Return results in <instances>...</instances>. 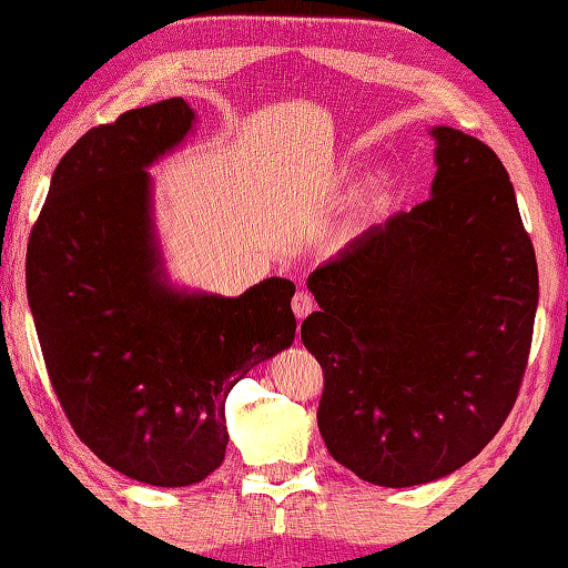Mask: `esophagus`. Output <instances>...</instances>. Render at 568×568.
I'll use <instances>...</instances> for the list:
<instances>
[{
  "instance_id": "1",
  "label": "esophagus",
  "mask_w": 568,
  "mask_h": 568,
  "mask_svg": "<svg viewBox=\"0 0 568 568\" xmlns=\"http://www.w3.org/2000/svg\"><path fill=\"white\" fill-rule=\"evenodd\" d=\"M292 310H294V315H297V320H304L312 310H315V297H312L307 290H300L292 297Z\"/></svg>"
}]
</instances>
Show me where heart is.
<instances>
[{
  "label": "heart",
  "mask_w": 568,
  "mask_h": 568,
  "mask_svg": "<svg viewBox=\"0 0 568 568\" xmlns=\"http://www.w3.org/2000/svg\"><path fill=\"white\" fill-rule=\"evenodd\" d=\"M389 192L392 186L386 182V176L374 179V182H368L364 189H361V194L356 196V215L358 217H374L376 212H379L386 202H389Z\"/></svg>",
  "instance_id": "heart-1"
}]
</instances>
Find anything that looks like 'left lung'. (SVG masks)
Instances as JSON below:
<instances>
[{
	"mask_svg": "<svg viewBox=\"0 0 568 568\" xmlns=\"http://www.w3.org/2000/svg\"><path fill=\"white\" fill-rule=\"evenodd\" d=\"M433 196L307 278L302 343L325 376L317 425L364 481L413 487L479 454L528 366L538 264L489 145L435 128Z\"/></svg>",
	"mask_w": 568,
	"mask_h": 568,
	"instance_id": "left-lung-1",
	"label": "left lung"
}]
</instances>
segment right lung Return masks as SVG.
Returning a JSON list of instances; mask_svg holds the SVG:
<instances>
[{"label":"right lung","mask_w":568,"mask_h":568,"mask_svg":"<svg viewBox=\"0 0 568 568\" xmlns=\"http://www.w3.org/2000/svg\"><path fill=\"white\" fill-rule=\"evenodd\" d=\"M192 122L174 97L81 135L53 171L24 264L40 351L73 433L153 487H189L223 464L230 389L297 331L286 278L235 300L161 282L145 166Z\"/></svg>","instance_id":"right-lung-1"}]
</instances>
